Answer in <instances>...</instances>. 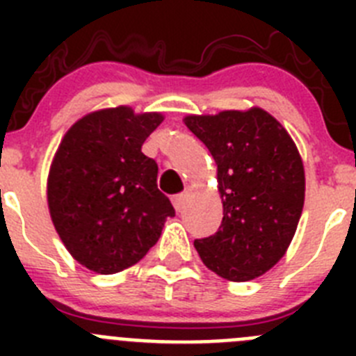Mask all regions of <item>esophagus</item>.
Returning a JSON list of instances; mask_svg holds the SVG:
<instances>
[{
	"instance_id": "esophagus-1",
	"label": "esophagus",
	"mask_w": 356,
	"mask_h": 356,
	"mask_svg": "<svg viewBox=\"0 0 356 356\" xmlns=\"http://www.w3.org/2000/svg\"><path fill=\"white\" fill-rule=\"evenodd\" d=\"M185 201H187V194H178L172 197V205H175L176 212H181L185 209Z\"/></svg>"
}]
</instances>
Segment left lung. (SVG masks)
Listing matches in <instances>:
<instances>
[{"label":"left lung","instance_id":"left-lung-1","mask_svg":"<svg viewBox=\"0 0 356 356\" xmlns=\"http://www.w3.org/2000/svg\"><path fill=\"white\" fill-rule=\"evenodd\" d=\"M185 127L209 147L217 165L222 222L194 248L210 271L250 282L284 259L305 203V168L280 121L260 106L191 114Z\"/></svg>","mask_w":356,"mask_h":356}]
</instances>
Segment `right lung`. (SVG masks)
Here are the masks:
<instances>
[{
	"label": "right lung",
	"mask_w": 356,
	"mask_h": 356,
	"mask_svg": "<svg viewBox=\"0 0 356 356\" xmlns=\"http://www.w3.org/2000/svg\"><path fill=\"white\" fill-rule=\"evenodd\" d=\"M160 112L99 108L78 119L51 160L46 197L65 250L97 275H114L155 246L171 201L156 187V162L143 153Z\"/></svg>",
	"instance_id": "right-lung-1"
}]
</instances>
